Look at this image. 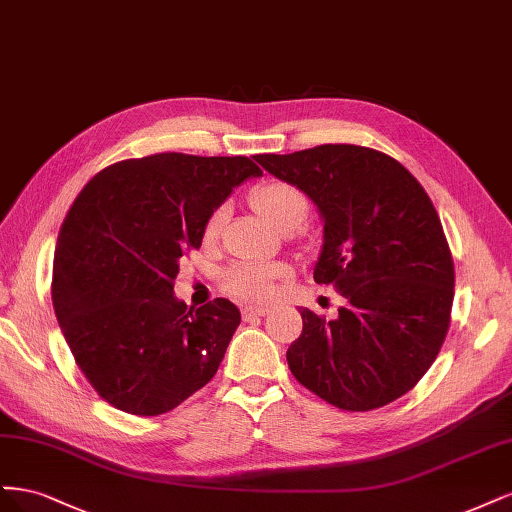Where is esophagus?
I'll return each instance as SVG.
<instances>
[{
  "label": "esophagus",
  "mask_w": 512,
  "mask_h": 512,
  "mask_svg": "<svg viewBox=\"0 0 512 512\" xmlns=\"http://www.w3.org/2000/svg\"><path fill=\"white\" fill-rule=\"evenodd\" d=\"M268 306H244L242 308V319L244 321H251L255 317H266L268 315Z\"/></svg>",
  "instance_id": "esophagus-1"
}]
</instances>
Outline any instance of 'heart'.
<instances>
[{"instance_id": "1", "label": "heart", "mask_w": 512, "mask_h": 512, "mask_svg": "<svg viewBox=\"0 0 512 512\" xmlns=\"http://www.w3.org/2000/svg\"><path fill=\"white\" fill-rule=\"evenodd\" d=\"M251 204L278 232H293V229H298L304 223L308 214L306 195L298 187L283 183V180H268V183L253 189ZM223 219L225 208L219 206L206 221V238L219 236ZM283 276H287V268L283 263L244 261L225 272L223 285L236 298L266 302L276 291V280Z\"/></svg>"}]
</instances>
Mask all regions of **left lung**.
<instances>
[{
	"label": "left lung",
	"mask_w": 512,
	"mask_h": 512,
	"mask_svg": "<svg viewBox=\"0 0 512 512\" xmlns=\"http://www.w3.org/2000/svg\"><path fill=\"white\" fill-rule=\"evenodd\" d=\"M323 219L315 283L346 306L325 321L300 308L291 374L327 404L364 412L415 387L447 338L455 268L430 195L400 161L355 144L257 155Z\"/></svg>",
	"instance_id": "8db88e82"
}]
</instances>
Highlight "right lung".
<instances>
[{"mask_svg":"<svg viewBox=\"0 0 512 512\" xmlns=\"http://www.w3.org/2000/svg\"><path fill=\"white\" fill-rule=\"evenodd\" d=\"M249 157L157 153L95 174L59 229L53 306L78 368L129 415L157 417L217 374L240 310L187 308L174 295L183 255L246 178Z\"/></svg>","mask_w":512,"mask_h":512,"instance_id":"add662e5","label":"right lung"}]
</instances>
